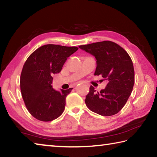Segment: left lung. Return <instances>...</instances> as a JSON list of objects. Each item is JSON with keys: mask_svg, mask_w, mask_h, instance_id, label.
<instances>
[{"mask_svg": "<svg viewBox=\"0 0 157 157\" xmlns=\"http://www.w3.org/2000/svg\"><path fill=\"white\" fill-rule=\"evenodd\" d=\"M96 59L95 75H102L108 84L96 92L90 86L85 103L90 110L101 116H110L120 111L126 104L134 84L132 61L125 50L114 42L105 41L79 46Z\"/></svg>", "mask_w": 157, "mask_h": 157, "instance_id": "obj_1", "label": "left lung"}]
</instances>
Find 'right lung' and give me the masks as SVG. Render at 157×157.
<instances>
[{
	"label": "right lung",
	"instance_id": "add662e5",
	"mask_svg": "<svg viewBox=\"0 0 157 157\" xmlns=\"http://www.w3.org/2000/svg\"><path fill=\"white\" fill-rule=\"evenodd\" d=\"M78 50L75 46L47 44L26 60L20 78L21 95L28 111L37 120L51 121L62 115L66 98L73 88L55 90L52 75L59 73L67 58Z\"/></svg>",
	"mask_w": 157,
	"mask_h": 157
}]
</instances>
